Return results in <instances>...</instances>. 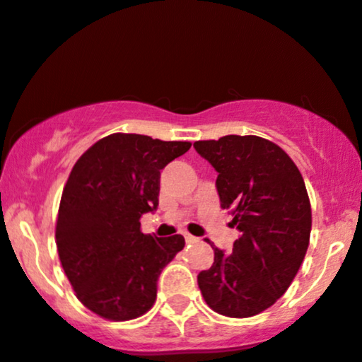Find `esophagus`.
Segmentation results:
<instances>
[{"mask_svg":"<svg viewBox=\"0 0 362 362\" xmlns=\"http://www.w3.org/2000/svg\"><path fill=\"white\" fill-rule=\"evenodd\" d=\"M185 241H187V243H197V241H199V238H196V235H191V234H185Z\"/></svg>","mask_w":362,"mask_h":362,"instance_id":"34e87169","label":"esophagus"}]
</instances>
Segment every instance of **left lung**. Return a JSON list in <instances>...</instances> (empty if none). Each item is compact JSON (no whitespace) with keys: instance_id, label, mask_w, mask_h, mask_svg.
I'll list each match as a JSON object with an SVG mask.
<instances>
[{"instance_id":"obj_1","label":"left lung","mask_w":362,"mask_h":362,"mask_svg":"<svg viewBox=\"0 0 362 362\" xmlns=\"http://www.w3.org/2000/svg\"><path fill=\"white\" fill-rule=\"evenodd\" d=\"M194 149L216 170L220 206L241 235L215 258L197 284L208 307L251 317L274 305L295 279L309 248L312 211L302 173L279 146L257 135L197 140Z\"/></svg>"}]
</instances>
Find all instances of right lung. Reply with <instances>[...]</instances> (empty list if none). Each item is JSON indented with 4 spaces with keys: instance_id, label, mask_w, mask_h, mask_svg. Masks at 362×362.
<instances>
[{
    "instance_id": "obj_1",
    "label": "right lung",
    "mask_w": 362,
    "mask_h": 362,
    "mask_svg": "<svg viewBox=\"0 0 362 362\" xmlns=\"http://www.w3.org/2000/svg\"><path fill=\"white\" fill-rule=\"evenodd\" d=\"M191 149L136 133H112L72 166L60 197L55 241L79 302L109 321H130L154 305L158 277L185 245L154 238L140 216L154 211L161 170Z\"/></svg>"
}]
</instances>
